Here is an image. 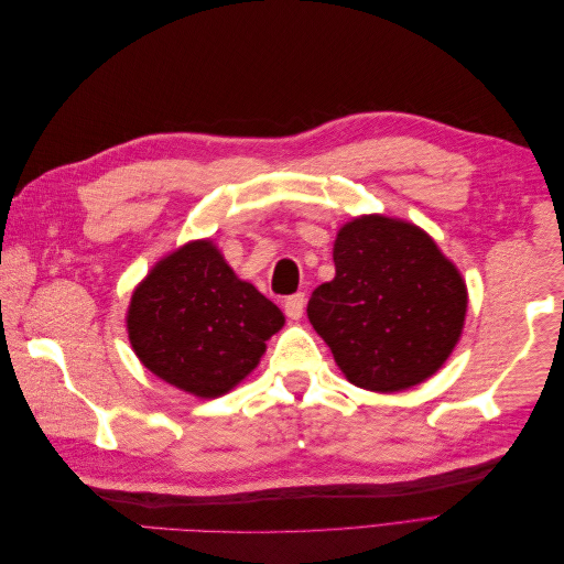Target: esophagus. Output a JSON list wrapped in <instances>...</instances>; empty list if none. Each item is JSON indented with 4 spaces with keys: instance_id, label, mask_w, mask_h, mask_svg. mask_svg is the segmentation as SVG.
I'll list each match as a JSON object with an SVG mask.
<instances>
[{
    "instance_id": "34e87169",
    "label": "esophagus",
    "mask_w": 564,
    "mask_h": 564,
    "mask_svg": "<svg viewBox=\"0 0 564 564\" xmlns=\"http://www.w3.org/2000/svg\"><path fill=\"white\" fill-rule=\"evenodd\" d=\"M303 311H305V294H292V296L284 299V313H286V317L299 319L303 315Z\"/></svg>"
}]
</instances>
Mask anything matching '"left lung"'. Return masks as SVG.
Returning a JSON list of instances; mask_svg holds the SVG:
<instances>
[{"instance_id":"obj_1","label":"left lung","mask_w":564,"mask_h":564,"mask_svg":"<svg viewBox=\"0 0 564 564\" xmlns=\"http://www.w3.org/2000/svg\"><path fill=\"white\" fill-rule=\"evenodd\" d=\"M336 278L308 301V319L348 381L377 392L435 373L464 329L466 284L416 226L355 218L334 245Z\"/></svg>"}]
</instances>
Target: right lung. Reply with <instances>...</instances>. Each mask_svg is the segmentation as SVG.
<instances>
[{
    "label": "right lung",
    "mask_w": 564,
    "mask_h": 564,
    "mask_svg": "<svg viewBox=\"0 0 564 564\" xmlns=\"http://www.w3.org/2000/svg\"><path fill=\"white\" fill-rule=\"evenodd\" d=\"M127 324L152 373L197 398H218L259 365L284 315L237 280L212 242H191L135 289Z\"/></svg>",
    "instance_id": "obj_1"
}]
</instances>
